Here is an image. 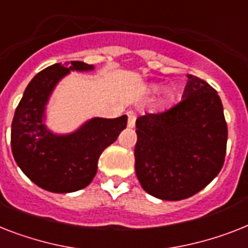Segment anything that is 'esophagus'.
<instances>
[{
  "instance_id": "34e87169",
  "label": "esophagus",
  "mask_w": 248,
  "mask_h": 248,
  "mask_svg": "<svg viewBox=\"0 0 248 248\" xmlns=\"http://www.w3.org/2000/svg\"><path fill=\"white\" fill-rule=\"evenodd\" d=\"M127 116H128L127 126H128V127L132 128V127H134V126H135V121H136V116H135L134 112H128Z\"/></svg>"
}]
</instances>
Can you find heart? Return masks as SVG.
Masks as SVG:
<instances>
[{"mask_svg": "<svg viewBox=\"0 0 248 248\" xmlns=\"http://www.w3.org/2000/svg\"><path fill=\"white\" fill-rule=\"evenodd\" d=\"M154 89H156V86H154ZM174 96H176L174 89H173L172 86H168V88H166V89H164V92H163L162 100L166 104H170V103H172L173 100H174Z\"/></svg>", "mask_w": 248, "mask_h": 248, "instance_id": "obj_1", "label": "heart"}]
</instances>
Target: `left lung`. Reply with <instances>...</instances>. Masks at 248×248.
I'll list each match as a JSON object with an SVG mask.
<instances>
[{
  "mask_svg": "<svg viewBox=\"0 0 248 248\" xmlns=\"http://www.w3.org/2000/svg\"><path fill=\"white\" fill-rule=\"evenodd\" d=\"M183 99L136 120L135 170L149 195L168 201L194 196L224 164L228 128L214 88L187 75Z\"/></svg>",
  "mask_w": 248,
  "mask_h": 248,
  "instance_id": "8db88e82",
  "label": "left lung"
}]
</instances>
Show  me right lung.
Listing matches in <instances>:
<instances>
[{
  "instance_id": "1",
  "label": "right lung",
  "mask_w": 248,
  "mask_h": 248,
  "mask_svg": "<svg viewBox=\"0 0 248 248\" xmlns=\"http://www.w3.org/2000/svg\"><path fill=\"white\" fill-rule=\"evenodd\" d=\"M94 66L71 61L70 67L54 63L34 76L16 107L11 124V150L20 170L44 190L66 194L93 181L98 159L126 128L127 116L93 118L76 132L57 136L44 124V109L52 90L70 70L88 71Z\"/></svg>"
}]
</instances>
